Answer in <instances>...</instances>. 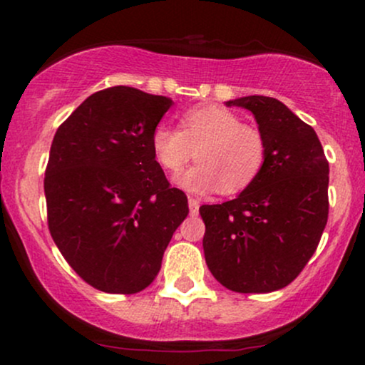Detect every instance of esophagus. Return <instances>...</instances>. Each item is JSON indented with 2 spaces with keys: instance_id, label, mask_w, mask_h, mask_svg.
<instances>
[{
  "instance_id": "1",
  "label": "esophagus",
  "mask_w": 365,
  "mask_h": 365,
  "mask_svg": "<svg viewBox=\"0 0 365 365\" xmlns=\"http://www.w3.org/2000/svg\"><path fill=\"white\" fill-rule=\"evenodd\" d=\"M188 209H190V215L195 216L199 212V200L194 197H188Z\"/></svg>"
}]
</instances>
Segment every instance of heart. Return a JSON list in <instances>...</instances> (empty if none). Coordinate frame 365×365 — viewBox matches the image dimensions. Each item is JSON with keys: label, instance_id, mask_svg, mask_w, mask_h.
Segmentation results:
<instances>
[{"label": "heart", "instance_id": "b5f03b06", "mask_svg": "<svg viewBox=\"0 0 365 365\" xmlns=\"http://www.w3.org/2000/svg\"><path fill=\"white\" fill-rule=\"evenodd\" d=\"M150 148L156 161L170 173H178L195 156V165L183 171L177 183L197 194H207L217 187L223 194H238L259 177L266 161L261 130L242 123L237 113L216 104L183 113L180 130L158 125Z\"/></svg>", "mask_w": 365, "mask_h": 365}]
</instances>
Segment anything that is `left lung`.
<instances>
[{
    "label": "left lung",
    "instance_id": "1",
    "mask_svg": "<svg viewBox=\"0 0 365 365\" xmlns=\"http://www.w3.org/2000/svg\"><path fill=\"white\" fill-rule=\"evenodd\" d=\"M226 106L252 113L266 161L237 199L200 206L204 255L228 290L269 293L290 284L316 252L328 223L329 165L314 128L278 99L247 96Z\"/></svg>",
    "mask_w": 365,
    "mask_h": 365
}]
</instances>
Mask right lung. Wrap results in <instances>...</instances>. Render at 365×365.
Instances as JSON below:
<instances>
[{
	"instance_id": "add662e5",
	"label": "right lung",
	"mask_w": 365,
	"mask_h": 365,
	"mask_svg": "<svg viewBox=\"0 0 365 365\" xmlns=\"http://www.w3.org/2000/svg\"><path fill=\"white\" fill-rule=\"evenodd\" d=\"M173 104L127 86L89 96L54 133L44 177L48 226L63 257L106 293L144 290L188 215L150 137Z\"/></svg>"
}]
</instances>
